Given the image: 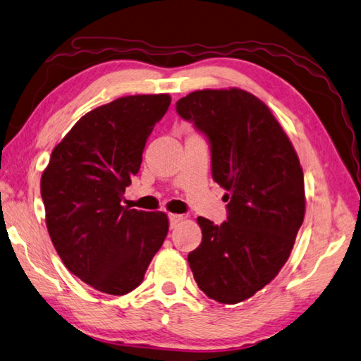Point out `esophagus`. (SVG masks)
<instances>
[{
  "mask_svg": "<svg viewBox=\"0 0 361 361\" xmlns=\"http://www.w3.org/2000/svg\"><path fill=\"white\" fill-rule=\"evenodd\" d=\"M181 220L183 216H180V214H169V224H171V228H175Z\"/></svg>",
  "mask_w": 361,
  "mask_h": 361,
  "instance_id": "obj_1",
  "label": "esophagus"
}]
</instances>
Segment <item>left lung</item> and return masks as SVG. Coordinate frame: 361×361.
I'll return each mask as SVG.
<instances>
[{
    "mask_svg": "<svg viewBox=\"0 0 361 361\" xmlns=\"http://www.w3.org/2000/svg\"><path fill=\"white\" fill-rule=\"evenodd\" d=\"M211 144L212 178L226 189L221 225L198 217L188 262L204 295L237 304L262 290L293 250L305 212L304 173L270 109L239 88L194 91L176 102Z\"/></svg>",
    "mask_w": 361,
    "mask_h": 361,
    "instance_id": "8db88e82",
    "label": "left lung"
}]
</instances>
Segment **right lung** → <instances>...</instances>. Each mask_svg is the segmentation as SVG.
<instances>
[{"mask_svg": "<svg viewBox=\"0 0 361 361\" xmlns=\"http://www.w3.org/2000/svg\"><path fill=\"white\" fill-rule=\"evenodd\" d=\"M169 105V94H136L97 106L54 147L42 175L54 248L68 270L104 293L140 286L167 235L164 212L128 209L121 200Z\"/></svg>", "mask_w": 361, "mask_h": 361, "instance_id": "obj_1", "label": "right lung"}]
</instances>
